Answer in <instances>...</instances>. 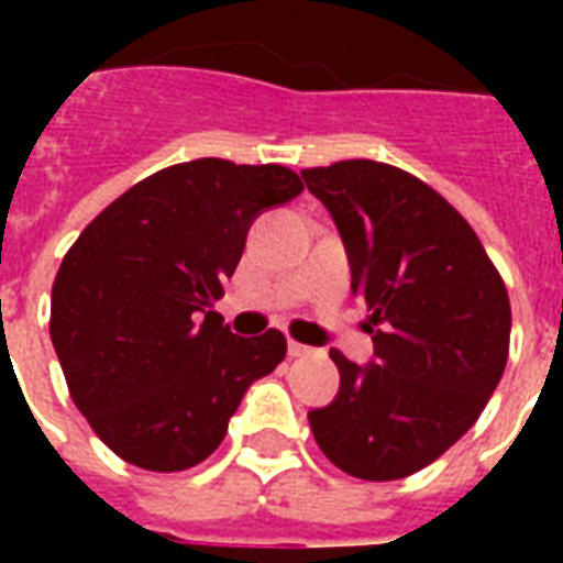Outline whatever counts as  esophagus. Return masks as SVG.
<instances>
[{
    "label": "esophagus",
    "instance_id": "esophagus-1",
    "mask_svg": "<svg viewBox=\"0 0 563 563\" xmlns=\"http://www.w3.org/2000/svg\"><path fill=\"white\" fill-rule=\"evenodd\" d=\"M286 353H289V358H305V355H310V353H313V350H310V346H305V343L289 341V346H286Z\"/></svg>",
    "mask_w": 563,
    "mask_h": 563
}]
</instances>
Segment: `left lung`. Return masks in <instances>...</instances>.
<instances>
[{"mask_svg": "<svg viewBox=\"0 0 563 563\" xmlns=\"http://www.w3.org/2000/svg\"><path fill=\"white\" fill-rule=\"evenodd\" d=\"M371 310L374 358L331 350L341 391L310 431L343 473L389 483L471 431L509 355L507 286L467 220L413 174L374 159L305 168Z\"/></svg>", "mask_w": 563, "mask_h": 563, "instance_id": "left-lung-1", "label": "left lung"}]
</instances>
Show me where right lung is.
Returning a JSON list of instances; mask_svg holds the SVG:
<instances>
[{
	"mask_svg": "<svg viewBox=\"0 0 563 563\" xmlns=\"http://www.w3.org/2000/svg\"><path fill=\"white\" fill-rule=\"evenodd\" d=\"M301 189L283 165L180 162L111 201L71 244L51 292V341L71 401L123 461L196 467L244 391L283 362L280 331L238 338L213 301L253 220Z\"/></svg>",
	"mask_w": 563,
	"mask_h": 563,
	"instance_id": "add662e5",
	"label": "right lung"
}]
</instances>
